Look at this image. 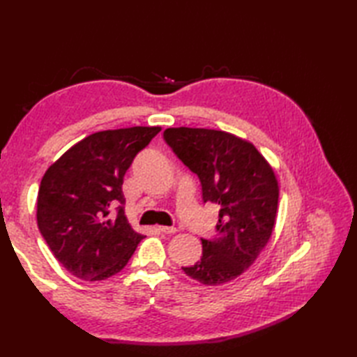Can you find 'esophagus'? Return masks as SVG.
<instances>
[{
    "mask_svg": "<svg viewBox=\"0 0 357 357\" xmlns=\"http://www.w3.org/2000/svg\"><path fill=\"white\" fill-rule=\"evenodd\" d=\"M158 230H159V231H162V233H165V234H173V233H176V229H174V227H165V225H159V227H158Z\"/></svg>",
    "mask_w": 357,
    "mask_h": 357,
    "instance_id": "obj_1",
    "label": "esophagus"
}]
</instances>
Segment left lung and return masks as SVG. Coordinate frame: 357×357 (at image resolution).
I'll use <instances>...</instances> for the list:
<instances>
[{
    "label": "left lung",
    "mask_w": 357,
    "mask_h": 357,
    "mask_svg": "<svg viewBox=\"0 0 357 357\" xmlns=\"http://www.w3.org/2000/svg\"><path fill=\"white\" fill-rule=\"evenodd\" d=\"M167 144L202 184L204 202H216L215 239H201V259L183 267L204 285H222L257 259L276 224L279 184L270 162L252 142L213 128L170 127Z\"/></svg>",
    "instance_id": "1"
}]
</instances>
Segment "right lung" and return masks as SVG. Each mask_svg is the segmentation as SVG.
<instances>
[{
  "label": "right lung",
  "mask_w": 357,
  "mask_h": 357,
  "mask_svg": "<svg viewBox=\"0 0 357 357\" xmlns=\"http://www.w3.org/2000/svg\"><path fill=\"white\" fill-rule=\"evenodd\" d=\"M161 127H127L86 136L41 179L38 229L53 256L82 280L107 279L126 267L144 234L124 211V174Z\"/></svg>",
  "instance_id": "1"
}]
</instances>
